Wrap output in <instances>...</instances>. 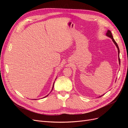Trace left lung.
<instances>
[{
  "label": "left lung",
  "mask_w": 128,
  "mask_h": 128,
  "mask_svg": "<svg viewBox=\"0 0 128 128\" xmlns=\"http://www.w3.org/2000/svg\"><path fill=\"white\" fill-rule=\"evenodd\" d=\"M106 35L107 37H110V38H111V39L112 40V41L114 43V44L115 45V46H116V48H117L118 50V61H119V64H120V56H119L120 50H119V48H118V44L116 43V42L115 41L114 39L113 38V35H112V32H110V30H107V33H106ZM103 95H104V94H102V96H99V97H100V96H102Z\"/></svg>",
  "instance_id": "1"
}]
</instances>
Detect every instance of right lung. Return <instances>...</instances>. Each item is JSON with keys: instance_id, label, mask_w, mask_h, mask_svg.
<instances>
[{"instance_id": "obj_1", "label": "right lung", "mask_w": 128, "mask_h": 128, "mask_svg": "<svg viewBox=\"0 0 128 128\" xmlns=\"http://www.w3.org/2000/svg\"><path fill=\"white\" fill-rule=\"evenodd\" d=\"M54 82H55V81H54V83H53V86H52V90H51V91H52V90H53V87H54ZM48 96V94L47 96H44V98H45V97H46V96ZM35 100H36V99H35Z\"/></svg>"}]
</instances>
